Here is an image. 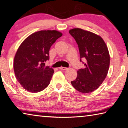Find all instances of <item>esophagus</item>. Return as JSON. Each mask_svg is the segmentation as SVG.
<instances>
[{"mask_svg":"<svg viewBox=\"0 0 128 128\" xmlns=\"http://www.w3.org/2000/svg\"><path fill=\"white\" fill-rule=\"evenodd\" d=\"M59 68L60 69V70H68V68H64V67H60Z\"/></svg>","mask_w":128,"mask_h":128,"instance_id":"esophagus-1","label":"esophagus"}]
</instances>
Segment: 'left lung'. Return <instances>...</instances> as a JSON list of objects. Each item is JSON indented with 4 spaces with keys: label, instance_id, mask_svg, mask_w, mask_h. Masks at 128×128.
Listing matches in <instances>:
<instances>
[{
    "label": "left lung",
    "instance_id": "8db88e82",
    "mask_svg": "<svg viewBox=\"0 0 128 128\" xmlns=\"http://www.w3.org/2000/svg\"><path fill=\"white\" fill-rule=\"evenodd\" d=\"M78 45L81 58L87 60L85 68L77 72L72 84L82 93L91 92L98 88L107 75L110 56L106 44L100 36L80 28L69 30Z\"/></svg>",
    "mask_w": 128,
    "mask_h": 128
}]
</instances>
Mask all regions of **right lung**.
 Returning <instances> with one entry per match:
<instances>
[{
  "label": "right lung",
  "mask_w": 128,
  "mask_h": 128,
  "mask_svg": "<svg viewBox=\"0 0 128 128\" xmlns=\"http://www.w3.org/2000/svg\"><path fill=\"white\" fill-rule=\"evenodd\" d=\"M62 36L56 30H40L22 41L15 54L14 70L16 78L25 90L38 92L50 82L54 70L45 65L50 47Z\"/></svg>",
  "instance_id": "obj_1"
}]
</instances>
